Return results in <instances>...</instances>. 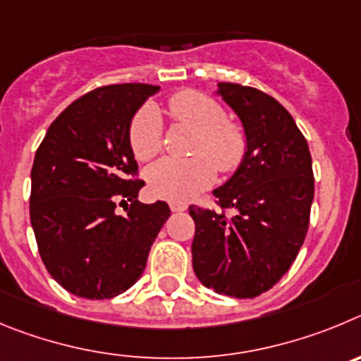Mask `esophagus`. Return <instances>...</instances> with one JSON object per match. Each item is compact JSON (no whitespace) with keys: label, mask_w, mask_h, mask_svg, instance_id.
I'll return each instance as SVG.
<instances>
[{"label":"esophagus","mask_w":361,"mask_h":361,"mask_svg":"<svg viewBox=\"0 0 361 361\" xmlns=\"http://www.w3.org/2000/svg\"><path fill=\"white\" fill-rule=\"evenodd\" d=\"M169 207H171V210H173V212H185L188 204L187 203H180V201H173V203L169 204Z\"/></svg>","instance_id":"esophagus-1"}]
</instances>
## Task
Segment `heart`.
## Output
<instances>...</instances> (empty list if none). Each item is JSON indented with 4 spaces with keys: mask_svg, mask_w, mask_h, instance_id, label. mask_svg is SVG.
I'll return each mask as SVG.
<instances>
[{
    "mask_svg": "<svg viewBox=\"0 0 361 361\" xmlns=\"http://www.w3.org/2000/svg\"><path fill=\"white\" fill-rule=\"evenodd\" d=\"M169 111L176 122L196 131L192 154L188 160L164 158L145 171L151 194L169 201H187L210 187L221 173H232L241 165L246 152L245 131L225 118L221 104L194 90L178 92L169 99ZM129 145L136 160L147 161L161 149V116L152 104L138 109L129 126ZM214 163L212 164V161Z\"/></svg>",
    "mask_w": 361,
    "mask_h": 361,
    "instance_id": "b5f03b06",
    "label": "heart"
}]
</instances>
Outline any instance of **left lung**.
Segmentation results:
<instances>
[{"label":"left lung","mask_w":361,"mask_h":361,"mask_svg":"<svg viewBox=\"0 0 361 361\" xmlns=\"http://www.w3.org/2000/svg\"><path fill=\"white\" fill-rule=\"evenodd\" d=\"M216 95L241 120L246 152L214 190L221 209L235 216L188 207L196 223L192 268L204 288L253 298L281 281L306 239L314 196L311 154L274 97L232 82L217 84Z\"/></svg>","instance_id":"8db88e82"}]
</instances>
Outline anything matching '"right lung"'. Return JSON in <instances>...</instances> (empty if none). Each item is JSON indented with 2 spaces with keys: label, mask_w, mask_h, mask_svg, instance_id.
Returning <instances> with one entry per match:
<instances>
[{
  "label": "right lung",
  "mask_w": 361,
  "mask_h": 361,
  "mask_svg": "<svg viewBox=\"0 0 361 361\" xmlns=\"http://www.w3.org/2000/svg\"><path fill=\"white\" fill-rule=\"evenodd\" d=\"M151 84H111L70 104L48 128L32 167L30 221L51 277L82 298L124 293L144 274L158 232L171 216L165 201L138 203L144 181L129 126ZM132 201L126 216L116 200Z\"/></svg>",
  "instance_id": "right-lung-1"
}]
</instances>
